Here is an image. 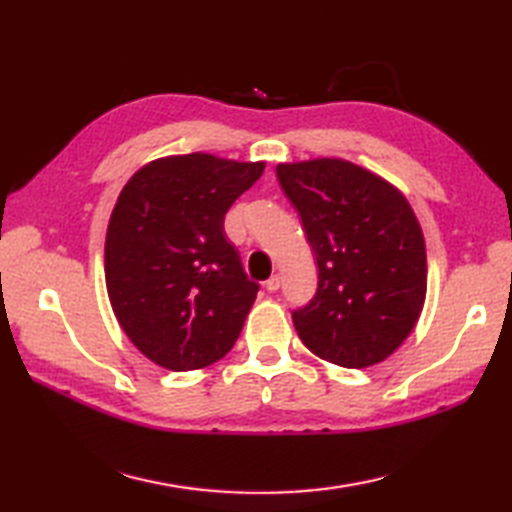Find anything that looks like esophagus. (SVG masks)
Segmentation results:
<instances>
[{
  "mask_svg": "<svg viewBox=\"0 0 512 512\" xmlns=\"http://www.w3.org/2000/svg\"><path fill=\"white\" fill-rule=\"evenodd\" d=\"M279 286H281V277H279V275H273L268 281H264V288H266L268 292L279 290Z\"/></svg>",
  "mask_w": 512,
  "mask_h": 512,
  "instance_id": "1",
  "label": "esophagus"
}]
</instances>
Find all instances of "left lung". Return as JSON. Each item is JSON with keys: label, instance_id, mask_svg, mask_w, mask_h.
Listing matches in <instances>:
<instances>
[{"label": "left lung", "instance_id": "8db88e82", "mask_svg": "<svg viewBox=\"0 0 512 512\" xmlns=\"http://www.w3.org/2000/svg\"><path fill=\"white\" fill-rule=\"evenodd\" d=\"M277 178L301 215L319 266L317 295L292 312L303 345L361 369L394 354L427 297L416 213L394 184L341 158L281 162Z\"/></svg>", "mask_w": 512, "mask_h": 512}]
</instances>
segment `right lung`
I'll return each mask as SVG.
<instances>
[{
  "instance_id": "right-lung-1",
  "label": "right lung",
  "mask_w": 512,
  "mask_h": 512,
  "mask_svg": "<svg viewBox=\"0 0 512 512\" xmlns=\"http://www.w3.org/2000/svg\"><path fill=\"white\" fill-rule=\"evenodd\" d=\"M266 162L213 154L147 162L127 180L107 224L112 310L156 365L189 372L231 352L259 286L224 233V215Z\"/></svg>"
}]
</instances>
